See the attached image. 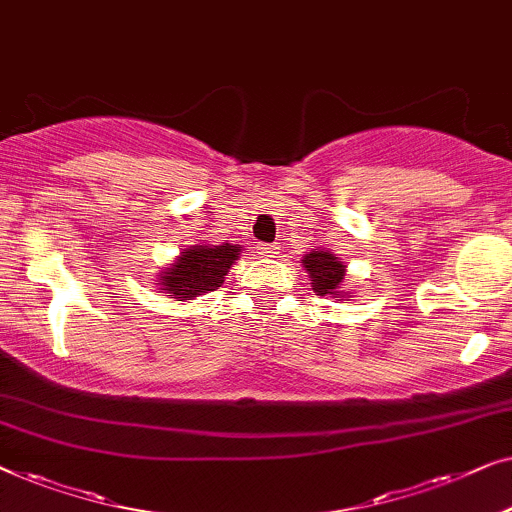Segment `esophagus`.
<instances>
[{
	"label": "esophagus",
	"mask_w": 512,
	"mask_h": 512,
	"mask_svg": "<svg viewBox=\"0 0 512 512\" xmlns=\"http://www.w3.org/2000/svg\"><path fill=\"white\" fill-rule=\"evenodd\" d=\"M276 246H271V243H259V246H257V253L259 255H262V257H273V255H276Z\"/></svg>",
	"instance_id": "34e87169"
}]
</instances>
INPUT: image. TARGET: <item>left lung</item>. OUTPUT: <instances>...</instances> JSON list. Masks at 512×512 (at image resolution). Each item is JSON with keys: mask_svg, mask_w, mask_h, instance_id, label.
<instances>
[{"mask_svg": "<svg viewBox=\"0 0 512 512\" xmlns=\"http://www.w3.org/2000/svg\"><path fill=\"white\" fill-rule=\"evenodd\" d=\"M301 264L308 271V278L313 280L311 287L318 297H327V294L345 297V292H338V287L343 285L345 264L336 255H331L329 250H311L301 259Z\"/></svg>", "mask_w": 512, "mask_h": 512, "instance_id": "1", "label": "left lung"}]
</instances>
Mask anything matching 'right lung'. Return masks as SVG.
<instances>
[{
	"label": "right lung",
	"mask_w": 512,
	"mask_h": 512,
	"mask_svg": "<svg viewBox=\"0 0 512 512\" xmlns=\"http://www.w3.org/2000/svg\"><path fill=\"white\" fill-rule=\"evenodd\" d=\"M241 248L232 243L222 246H190L181 253L174 264L160 273V290L167 292L169 299L185 301L199 294L213 292L225 283L227 271L239 259Z\"/></svg>",
	"instance_id": "obj_1"
}]
</instances>
